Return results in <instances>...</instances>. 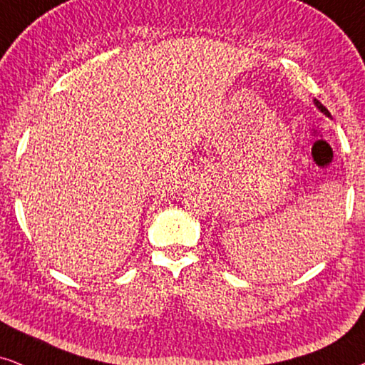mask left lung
<instances>
[{
  "mask_svg": "<svg viewBox=\"0 0 365 365\" xmlns=\"http://www.w3.org/2000/svg\"><path fill=\"white\" fill-rule=\"evenodd\" d=\"M314 104H316V106H317L319 109H321V111H322L324 114H326V116H329V118H331V113H329V111H327V108H326V106H322V104H321V103H319V101H317V99H314Z\"/></svg>",
  "mask_w": 365,
  "mask_h": 365,
  "instance_id": "1",
  "label": "left lung"
}]
</instances>
